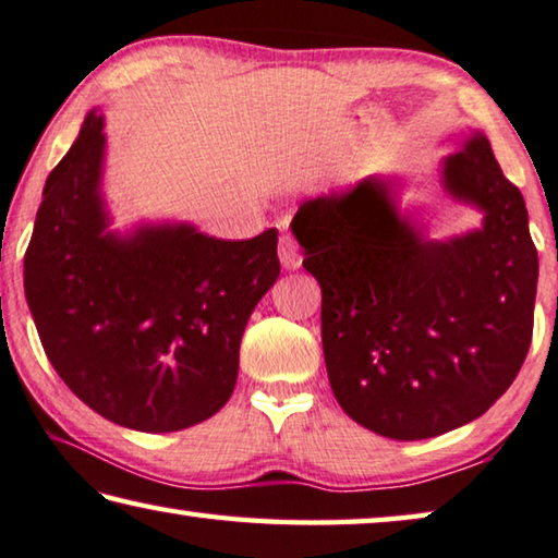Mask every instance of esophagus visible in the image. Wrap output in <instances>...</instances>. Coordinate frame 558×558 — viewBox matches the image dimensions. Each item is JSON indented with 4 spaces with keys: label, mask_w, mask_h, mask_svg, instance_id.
<instances>
[{
    "label": "esophagus",
    "mask_w": 558,
    "mask_h": 558,
    "mask_svg": "<svg viewBox=\"0 0 558 558\" xmlns=\"http://www.w3.org/2000/svg\"><path fill=\"white\" fill-rule=\"evenodd\" d=\"M278 258L286 270H295L303 263V255L298 251V243L290 235H280V245H278Z\"/></svg>",
    "instance_id": "esophagus-1"
}]
</instances>
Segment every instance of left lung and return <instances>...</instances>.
I'll return each mask as SVG.
<instances>
[{
  "instance_id": "left-lung-1",
  "label": "left lung",
  "mask_w": 558,
  "mask_h": 558,
  "mask_svg": "<svg viewBox=\"0 0 558 558\" xmlns=\"http://www.w3.org/2000/svg\"><path fill=\"white\" fill-rule=\"evenodd\" d=\"M441 185L482 228L435 241L402 214L395 175L300 206L293 233L323 290L335 400L375 435L452 432L509 390L534 330L536 247L521 191L482 131L441 158Z\"/></svg>"
}]
</instances>
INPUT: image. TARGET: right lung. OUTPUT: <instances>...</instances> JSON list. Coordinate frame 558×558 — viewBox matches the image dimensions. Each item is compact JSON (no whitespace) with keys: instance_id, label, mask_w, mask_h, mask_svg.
<instances>
[{"instance_id":"1","label":"right lung","mask_w":558,"mask_h":558,"mask_svg":"<svg viewBox=\"0 0 558 558\" xmlns=\"http://www.w3.org/2000/svg\"><path fill=\"white\" fill-rule=\"evenodd\" d=\"M99 109L49 173L24 255L44 352L78 400L136 432L193 427L231 400L238 350L280 276L278 231L220 241L191 223L111 231Z\"/></svg>"}]
</instances>
